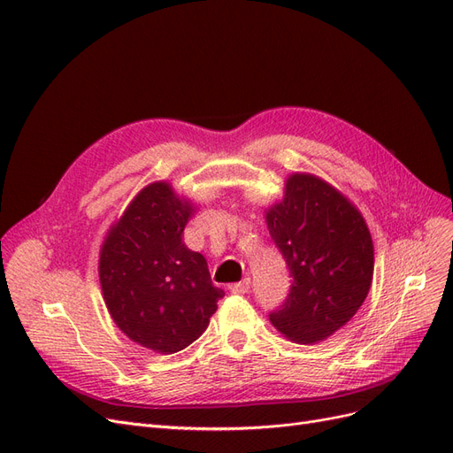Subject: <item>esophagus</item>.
<instances>
[{"instance_id":"obj_1","label":"esophagus","mask_w":453,"mask_h":453,"mask_svg":"<svg viewBox=\"0 0 453 453\" xmlns=\"http://www.w3.org/2000/svg\"><path fill=\"white\" fill-rule=\"evenodd\" d=\"M250 289H251V280L250 278H245V280H242L238 283L228 285V291L234 293V295H243V293H248Z\"/></svg>"}]
</instances>
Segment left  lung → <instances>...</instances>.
Instances as JSON below:
<instances>
[{"label": "left lung", "instance_id": "left-lung-1", "mask_svg": "<svg viewBox=\"0 0 453 453\" xmlns=\"http://www.w3.org/2000/svg\"><path fill=\"white\" fill-rule=\"evenodd\" d=\"M266 223L291 273L285 303L270 311L272 325L300 344L334 334L372 283L374 245L363 215L319 177L293 173Z\"/></svg>", "mask_w": 453, "mask_h": 453}]
</instances>
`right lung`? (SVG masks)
<instances>
[{"label":"right lung","mask_w":453,"mask_h":453,"mask_svg":"<svg viewBox=\"0 0 453 453\" xmlns=\"http://www.w3.org/2000/svg\"><path fill=\"white\" fill-rule=\"evenodd\" d=\"M193 205L164 183L145 187L111 226L100 251L105 306L130 340L158 353L181 351L208 328L225 291L183 230Z\"/></svg>","instance_id":"add662e5"}]
</instances>
